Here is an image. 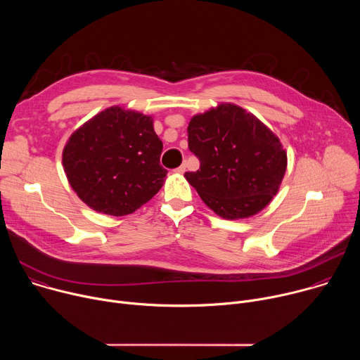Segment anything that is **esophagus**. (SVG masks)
I'll list each match as a JSON object with an SVG mask.
<instances>
[{
	"mask_svg": "<svg viewBox=\"0 0 360 360\" xmlns=\"http://www.w3.org/2000/svg\"><path fill=\"white\" fill-rule=\"evenodd\" d=\"M175 171H176V172H179V174H184V172L186 171V162H184V164H182L179 168H176Z\"/></svg>",
	"mask_w": 360,
	"mask_h": 360,
	"instance_id": "esophagus-1",
	"label": "esophagus"
}]
</instances>
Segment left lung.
<instances>
[{"mask_svg": "<svg viewBox=\"0 0 360 360\" xmlns=\"http://www.w3.org/2000/svg\"><path fill=\"white\" fill-rule=\"evenodd\" d=\"M188 146L200 167L196 172H185V178L224 219L261 212L285 176L288 157L279 138L231 102L191 118Z\"/></svg>", "mask_w": 360, "mask_h": 360, "instance_id": "obj_1", "label": "left lung"}]
</instances>
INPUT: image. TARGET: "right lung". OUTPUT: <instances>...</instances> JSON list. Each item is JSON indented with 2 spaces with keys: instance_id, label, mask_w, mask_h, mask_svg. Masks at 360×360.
I'll list each match as a JSON object with an SVG mask.
<instances>
[{
  "instance_id": "1",
  "label": "right lung",
  "mask_w": 360,
  "mask_h": 360,
  "mask_svg": "<svg viewBox=\"0 0 360 360\" xmlns=\"http://www.w3.org/2000/svg\"><path fill=\"white\" fill-rule=\"evenodd\" d=\"M162 141L153 120L122 107L101 111L67 141L63 165L78 198L96 212L124 217L162 188Z\"/></svg>"
}]
</instances>
